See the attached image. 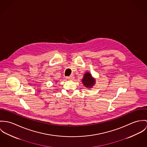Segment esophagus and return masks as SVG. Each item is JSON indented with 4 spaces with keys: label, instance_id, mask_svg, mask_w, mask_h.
<instances>
[{
    "label": "esophagus",
    "instance_id": "34e87169",
    "mask_svg": "<svg viewBox=\"0 0 147 147\" xmlns=\"http://www.w3.org/2000/svg\"><path fill=\"white\" fill-rule=\"evenodd\" d=\"M66 79L69 80H72L73 79H74V76H69V77H66Z\"/></svg>",
    "mask_w": 147,
    "mask_h": 147
}]
</instances>
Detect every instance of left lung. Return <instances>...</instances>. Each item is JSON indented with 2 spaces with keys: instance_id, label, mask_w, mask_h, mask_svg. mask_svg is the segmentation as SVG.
<instances>
[{
  "instance_id": "obj_1",
  "label": "left lung",
  "mask_w": 147,
  "mask_h": 147,
  "mask_svg": "<svg viewBox=\"0 0 147 147\" xmlns=\"http://www.w3.org/2000/svg\"><path fill=\"white\" fill-rule=\"evenodd\" d=\"M95 79L94 78L92 77L91 74H90L88 72H86L84 74L83 78L82 80V82L83 85L87 88H91L94 86V85L95 84Z\"/></svg>"
}]
</instances>
